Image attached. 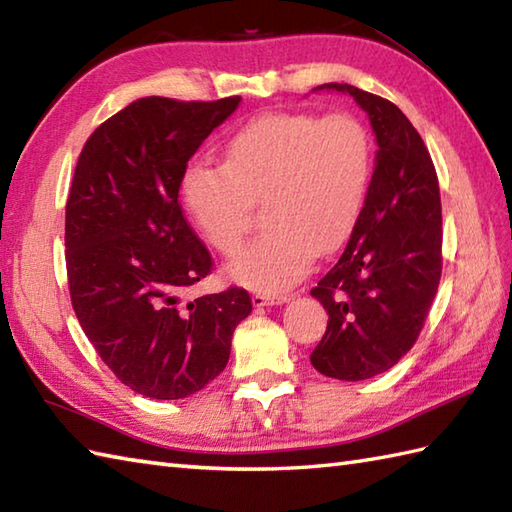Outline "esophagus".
<instances>
[{
	"label": "esophagus",
	"instance_id": "esophagus-1",
	"mask_svg": "<svg viewBox=\"0 0 512 512\" xmlns=\"http://www.w3.org/2000/svg\"><path fill=\"white\" fill-rule=\"evenodd\" d=\"M288 299H290L288 295H266V292H255V295H253V306L255 308L281 306V303H286Z\"/></svg>",
	"mask_w": 512,
	"mask_h": 512
}]
</instances>
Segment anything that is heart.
Instances as JSON below:
<instances>
[{"label": "heart", "mask_w": 512, "mask_h": 512, "mask_svg": "<svg viewBox=\"0 0 512 512\" xmlns=\"http://www.w3.org/2000/svg\"><path fill=\"white\" fill-rule=\"evenodd\" d=\"M372 147L347 112L259 116L231 138L224 162H193L182 195L204 239L226 257L242 248L255 202L268 228L228 266L239 284L281 292L332 253L361 215Z\"/></svg>", "instance_id": "b5f03b06"}]
</instances>
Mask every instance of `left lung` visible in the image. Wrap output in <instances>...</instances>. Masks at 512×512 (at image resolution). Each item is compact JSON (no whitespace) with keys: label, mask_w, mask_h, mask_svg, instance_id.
<instances>
[{"label":"left lung","mask_w":512,"mask_h":512,"mask_svg":"<svg viewBox=\"0 0 512 512\" xmlns=\"http://www.w3.org/2000/svg\"><path fill=\"white\" fill-rule=\"evenodd\" d=\"M317 90L354 96L376 134V167L343 255L310 295L328 330L310 354L317 372L365 380L418 341L442 275V204L424 140L398 107L347 83Z\"/></svg>","instance_id":"1"}]
</instances>
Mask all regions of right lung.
<instances>
[{
	"label": "right lung",
	"instance_id": "obj_1",
	"mask_svg": "<svg viewBox=\"0 0 512 512\" xmlns=\"http://www.w3.org/2000/svg\"><path fill=\"white\" fill-rule=\"evenodd\" d=\"M239 101L138 99L94 129L76 162L65 204L72 308L103 363L147 398H187L220 376L253 310L237 286L184 301L213 257L184 217L180 184Z\"/></svg>",
	"mask_w": 512,
	"mask_h": 512
}]
</instances>
